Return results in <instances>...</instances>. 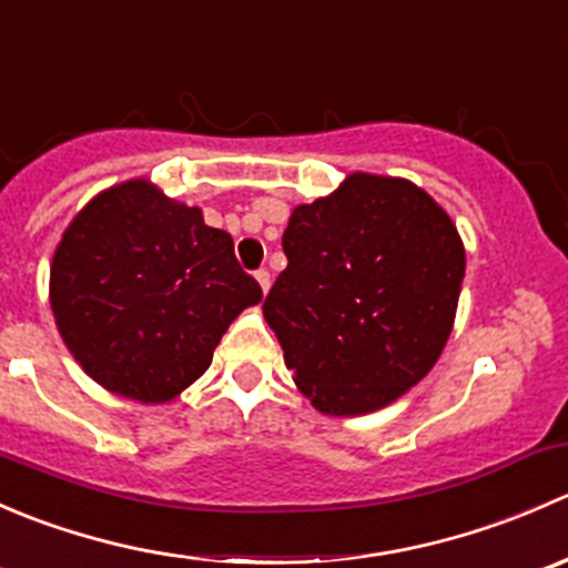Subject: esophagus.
Listing matches in <instances>:
<instances>
[{"label":"esophagus","mask_w":568,"mask_h":568,"mask_svg":"<svg viewBox=\"0 0 568 568\" xmlns=\"http://www.w3.org/2000/svg\"><path fill=\"white\" fill-rule=\"evenodd\" d=\"M255 280H257V285H261L263 294H268V288H272V274H268L266 268H257Z\"/></svg>","instance_id":"34e87169"}]
</instances>
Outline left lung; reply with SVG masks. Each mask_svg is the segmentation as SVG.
Instances as JSON below:
<instances>
[{"label":"left lung","mask_w":568,"mask_h":568,"mask_svg":"<svg viewBox=\"0 0 568 568\" xmlns=\"http://www.w3.org/2000/svg\"><path fill=\"white\" fill-rule=\"evenodd\" d=\"M283 252L288 266L263 316L318 412H376L434 368L467 261L432 194L404 178L352 173L291 211Z\"/></svg>","instance_id":"obj_1"}]
</instances>
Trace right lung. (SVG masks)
Masks as SVG:
<instances>
[{
    "label": "right lung",
    "instance_id": "add662e5",
    "mask_svg": "<svg viewBox=\"0 0 568 568\" xmlns=\"http://www.w3.org/2000/svg\"><path fill=\"white\" fill-rule=\"evenodd\" d=\"M261 296L233 239L148 178L95 194L51 257L49 302L68 352L109 393L142 404L197 382Z\"/></svg>",
    "mask_w": 568,
    "mask_h": 568
}]
</instances>
